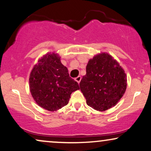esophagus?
<instances>
[{
  "label": "esophagus",
  "instance_id": "34e87169",
  "mask_svg": "<svg viewBox=\"0 0 151 151\" xmlns=\"http://www.w3.org/2000/svg\"><path fill=\"white\" fill-rule=\"evenodd\" d=\"M81 76H78L77 77L75 78V81H77L78 83H80V81H81Z\"/></svg>",
  "mask_w": 151,
  "mask_h": 151
}]
</instances>
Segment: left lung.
<instances>
[{
  "mask_svg": "<svg viewBox=\"0 0 151 151\" xmlns=\"http://www.w3.org/2000/svg\"><path fill=\"white\" fill-rule=\"evenodd\" d=\"M127 79L124 70L117 61L107 53L90 59L86 74L80 82V89L86 103L99 111L115 106L126 90Z\"/></svg>",
  "mask_w": 151,
  "mask_h": 151,
  "instance_id": "left-lung-1",
  "label": "left lung"
}]
</instances>
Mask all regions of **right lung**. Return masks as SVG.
<instances>
[{
    "instance_id": "obj_1",
    "label": "right lung",
    "mask_w": 151,
    "mask_h": 151,
    "mask_svg": "<svg viewBox=\"0 0 151 151\" xmlns=\"http://www.w3.org/2000/svg\"><path fill=\"white\" fill-rule=\"evenodd\" d=\"M29 90L38 105L55 111L68 104L72 92L79 89L57 54H47L39 61L29 76Z\"/></svg>"
}]
</instances>
